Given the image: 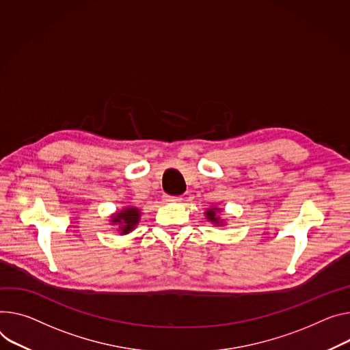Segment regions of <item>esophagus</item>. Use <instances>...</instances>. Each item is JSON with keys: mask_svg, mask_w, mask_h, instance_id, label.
<instances>
[{"mask_svg": "<svg viewBox=\"0 0 350 350\" xmlns=\"http://www.w3.org/2000/svg\"><path fill=\"white\" fill-rule=\"evenodd\" d=\"M163 200H165V202H178V201H181V198H180V197L167 196V194H165V196H163Z\"/></svg>", "mask_w": 350, "mask_h": 350, "instance_id": "obj_1", "label": "esophagus"}]
</instances>
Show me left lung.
Returning a JSON list of instances; mask_svg holds the SVG:
<instances>
[{
  "mask_svg": "<svg viewBox=\"0 0 350 350\" xmlns=\"http://www.w3.org/2000/svg\"><path fill=\"white\" fill-rule=\"evenodd\" d=\"M219 212H221V208L211 206L205 211V217H206L208 221H211V224L215 225V226H225L226 221H225V219H220Z\"/></svg>",
  "mask_w": 350,
  "mask_h": 350,
  "instance_id": "1",
  "label": "left lung"
}]
</instances>
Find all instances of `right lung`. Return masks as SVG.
<instances>
[{"label": "right lung", "mask_w": 350, "mask_h": 350, "mask_svg": "<svg viewBox=\"0 0 350 350\" xmlns=\"http://www.w3.org/2000/svg\"><path fill=\"white\" fill-rule=\"evenodd\" d=\"M141 209L137 206H122V209L116 211L109 216L111 226H117V232L124 236L131 233L141 220Z\"/></svg>", "instance_id": "add662e5"}]
</instances>
